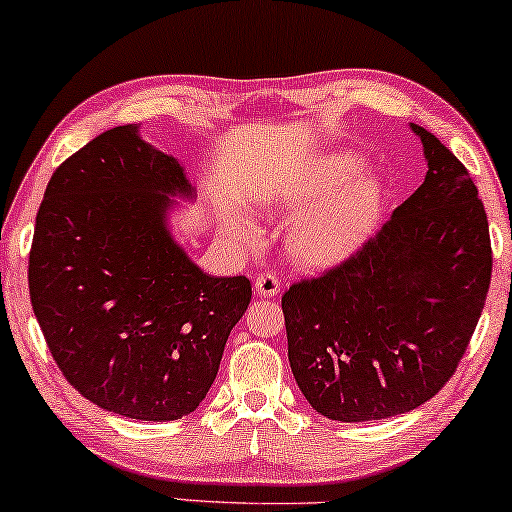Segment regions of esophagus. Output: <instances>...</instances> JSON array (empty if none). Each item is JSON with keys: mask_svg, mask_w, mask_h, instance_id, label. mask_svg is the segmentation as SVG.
I'll return each instance as SVG.
<instances>
[{"mask_svg": "<svg viewBox=\"0 0 512 512\" xmlns=\"http://www.w3.org/2000/svg\"><path fill=\"white\" fill-rule=\"evenodd\" d=\"M254 291L261 298H275L279 293V279L272 272H263L254 279Z\"/></svg>", "mask_w": 512, "mask_h": 512, "instance_id": "34e87169", "label": "esophagus"}]
</instances>
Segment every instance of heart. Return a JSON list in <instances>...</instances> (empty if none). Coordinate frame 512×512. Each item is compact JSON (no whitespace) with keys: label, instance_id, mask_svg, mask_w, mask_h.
Listing matches in <instances>:
<instances>
[{"label":"heart","instance_id":"b5f03b06","mask_svg":"<svg viewBox=\"0 0 512 512\" xmlns=\"http://www.w3.org/2000/svg\"><path fill=\"white\" fill-rule=\"evenodd\" d=\"M366 160L352 151H331L296 179L277 184L263 195L270 212L296 216L289 233V254L303 268H331L354 256L380 223L384 184L373 174H359ZM256 242L251 226L240 228Z\"/></svg>","mask_w":512,"mask_h":512}]
</instances>
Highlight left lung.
<instances>
[{
  "label": "left lung",
  "instance_id": "1",
  "mask_svg": "<svg viewBox=\"0 0 512 512\" xmlns=\"http://www.w3.org/2000/svg\"><path fill=\"white\" fill-rule=\"evenodd\" d=\"M424 184L359 254L282 298L300 391L335 422L419 408L450 380L492 279L487 214L471 174L429 130Z\"/></svg>",
  "mask_w": 512,
  "mask_h": 512
}]
</instances>
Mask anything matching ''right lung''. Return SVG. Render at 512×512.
Instances as JSON below:
<instances>
[{"instance_id": "1", "label": "right lung", "mask_w": 512, "mask_h": 512, "mask_svg": "<svg viewBox=\"0 0 512 512\" xmlns=\"http://www.w3.org/2000/svg\"><path fill=\"white\" fill-rule=\"evenodd\" d=\"M177 198H195L184 163L118 125L53 172L30 251L32 310L62 375L144 422L205 401L251 300L247 277L207 275L174 240Z\"/></svg>"}]
</instances>
